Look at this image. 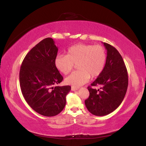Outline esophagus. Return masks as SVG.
<instances>
[{"instance_id":"34e87169","label":"esophagus","mask_w":146,"mask_h":146,"mask_svg":"<svg viewBox=\"0 0 146 146\" xmlns=\"http://www.w3.org/2000/svg\"><path fill=\"white\" fill-rule=\"evenodd\" d=\"M78 90V88L74 87V86H72V91H76Z\"/></svg>"}]
</instances>
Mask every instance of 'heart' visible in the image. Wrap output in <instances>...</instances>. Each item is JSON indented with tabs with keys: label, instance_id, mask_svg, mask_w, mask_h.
<instances>
[{
	"label": "heart",
	"instance_id": "obj_1",
	"mask_svg": "<svg viewBox=\"0 0 146 146\" xmlns=\"http://www.w3.org/2000/svg\"><path fill=\"white\" fill-rule=\"evenodd\" d=\"M106 50L101 45L78 43L69 47L66 55H58L55 58L56 69L64 74H68L76 64L78 70L66 78V84L79 87L90 78L100 76L106 65Z\"/></svg>",
	"mask_w": 146,
	"mask_h": 146
}]
</instances>
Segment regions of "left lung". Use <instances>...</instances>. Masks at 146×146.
<instances>
[{
  "label": "left lung",
  "instance_id": "obj_1",
  "mask_svg": "<svg viewBox=\"0 0 146 146\" xmlns=\"http://www.w3.org/2000/svg\"><path fill=\"white\" fill-rule=\"evenodd\" d=\"M107 50L104 68L100 76L91 84L101 86L100 89L88 87L89 98L84 101L91 114L98 116H106L119 107L126 95L128 75L123 58L114 46L103 43Z\"/></svg>",
  "mask_w": 146,
  "mask_h": 146
}]
</instances>
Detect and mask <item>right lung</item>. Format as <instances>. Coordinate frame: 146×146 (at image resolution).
Here are the masks:
<instances>
[{
    "label": "right lung",
    "instance_id": "right-lung-1",
    "mask_svg": "<svg viewBox=\"0 0 146 146\" xmlns=\"http://www.w3.org/2000/svg\"><path fill=\"white\" fill-rule=\"evenodd\" d=\"M58 47L46 38L27 54L20 67V88L27 103L38 114L54 116L62 112L70 86H55L63 78L55 66Z\"/></svg>",
    "mask_w": 146,
    "mask_h": 146
}]
</instances>
